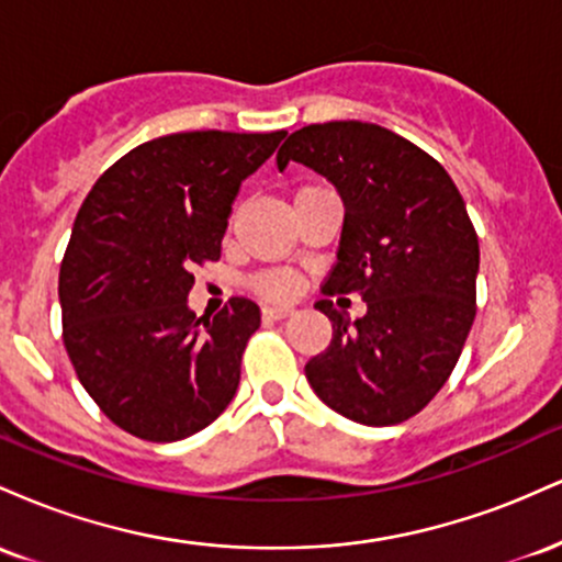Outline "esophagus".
Segmentation results:
<instances>
[{"instance_id": "esophagus-1", "label": "esophagus", "mask_w": 562, "mask_h": 562, "mask_svg": "<svg viewBox=\"0 0 562 562\" xmlns=\"http://www.w3.org/2000/svg\"><path fill=\"white\" fill-rule=\"evenodd\" d=\"M293 314V306H263V319H285Z\"/></svg>"}]
</instances>
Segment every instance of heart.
Returning a JSON list of instances; mask_svg holds the SVG:
<instances>
[{
	"instance_id": "1",
	"label": "heart",
	"mask_w": 562,
	"mask_h": 562,
	"mask_svg": "<svg viewBox=\"0 0 562 562\" xmlns=\"http://www.w3.org/2000/svg\"><path fill=\"white\" fill-rule=\"evenodd\" d=\"M254 288L259 290L261 295H269V299H288L299 290V277L288 269H269V272H261L254 280Z\"/></svg>"
}]
</instances>
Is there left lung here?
Here are the masks:
<instances>
[{"label": "left lung", "instance_id": "obj_1", "mask_svg": "<svg viewBox=\"0 0 562 562\" xmlns=\"http://www.w3.org/2000/svg\"><path fill=\"white\" fill-rule=\"evenodd\" d=\"M338 187L346 205L338 261L314 303L333 340L306 362L317 396L362 425L415 417L443 389L475 319L479 235L434 156L389 128L330 121L293 132L277 153ZM359 292L351 323L330 294Z\"/></svg>", "mask_w": 562, "mask_h": 562}]
</instances>
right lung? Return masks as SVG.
I'll list each match as a JSON object with an SVG mask.
<instances>
[{
  "instance_id": "1",
  "label": "right lung",
  "mask_w": 562,
  "mask_h": 562,
  "mask_svg": "<svg viewBox=\"0 0 562 562\" xmlns=\"http://www.w3.org/2000/svg\"><path fill=\"white\" fill-rule=\"evenodd\" d=\"M288 132H182L145 142L97 179L60 263L63 344L108 420L179 441L227 409L261 312L235 295L195 317V269L222 259L240 182Z\"/></svg>"
}]
</instances>
